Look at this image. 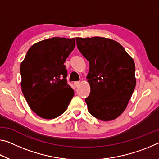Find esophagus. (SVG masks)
I'll use <instances>...</instances> for the list:
<instances>
[{"instance_id": "1", "label": "esophagus", "mask_w": 159, "mask_h": 159, "mask_svg": "<svg viewBox=\"0 0 159 159\" xmlns=\"http://www.w3.org/2000/svg\"><path fill=\"white\" fill-rule=\"evenodd\" d=\"M79 85H80V82L79 81H75L74 83V85L75 87H78Z\"/></svg>"}]
</instances>
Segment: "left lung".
Segmentation results:
<instances>
[{
  "instance_id": "left-lung-1",
  "label": "left lung",
  "mask_w": 159,
  "mask_h": 159,
  "mask_svg": "<svg viewBox=\"0 0 159 159\" xmlns=\"http://www.w3.org/2000/svg\"><path fill=\"white\" fill-rule=\"evenodd\" d=\"M89 62L88 110L98 120H115L124 112L136 86L135 64L120 44L100 37L75 38Z\"/></svg>"
}]
</instances>
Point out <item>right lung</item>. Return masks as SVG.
<instances>
[{
	"label": "right lung",
	"instance_id": "1",
	"mask_svg": "<svg viewBox=\"0 0 159 159\" xmlns=\"http://www.w3.org/2000/svg\"><path fill=\"white\" fill-rule=\"evenodd\" d=\"M75 45V38L42 40L30 48L21 63L22 93L31 110L39 117H59L74 96V90L67 84L64 62Z\"/></svg>",
	"mask_w": 159,
	"mask_h": 159
}]
</instances>
